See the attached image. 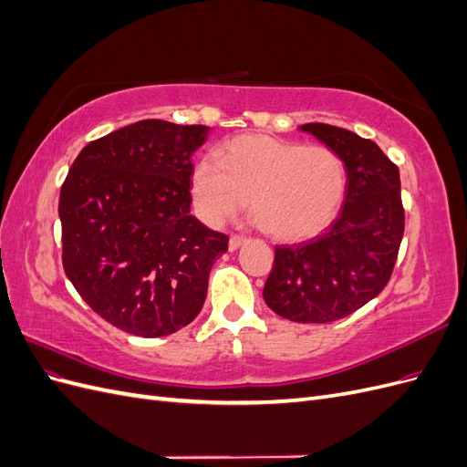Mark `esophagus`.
<instances>
[{
  "label": "esophagus",
  "instance_id": "obj_1",
  "mask_svg": "<svg viewBox=\"0 0 467 467\" xmlns=\"http://www.w3.org/2000/svg\"><path fill=\"white\" fill-rule=\"evenodd\" d=\"M244 244H245V237H244V235H235V234H234V235L230 237V244H228V249H230V251H235V249H239V247H242Z\"/></svg>",
  "mask_w": 467,
  "mask_h": 467
}]
</instances>
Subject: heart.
<instances>
[{
    "mask_svg": "<svg viewBox=\"0 0 467 467\" xmlns=\"http://www.w3.org/2000/svg\"><path fill=\"white\" fill-rule=\"evenodd\" d=\"M218 161L196 163L191 192L212 228L249 210L278 242H302L327 228L343 206L347 167L327 146H304L265 134L230 140Z\"/></svg>",
    "mask_w": 467,
    "mask_h": 467,
    "instance_id": "obj_1",
    "label": "heart"
}]
</instances>
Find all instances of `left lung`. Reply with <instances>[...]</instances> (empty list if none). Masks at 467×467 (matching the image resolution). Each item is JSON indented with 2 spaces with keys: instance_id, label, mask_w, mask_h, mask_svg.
<instances>
[{
  "instance_id": "left-lung-1",
  "label": "left lung",
  "mask_w": 467,
  "mask_h": 467,
  "mask_svg": "<svg viewBox=\"0 0 467 467\" xmlns=\"http://www.w3.org/2000/svg\"><path fill=\"white\" fill-rule=\"evenodd\" d=\"M300 130L343 158L345 202L321 235L275 249L263 298L285 319L329 323L357 312L386 288L405 230L401 181L398 165L372 140L323 122Z\"/></svg>"
}]
</instances>
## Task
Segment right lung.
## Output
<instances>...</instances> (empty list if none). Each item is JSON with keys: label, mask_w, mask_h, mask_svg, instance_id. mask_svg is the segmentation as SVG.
Returning a JSON list of instances; mask_svg holds the SVG:
<instances>
[{"label": "right lung", "mask_w": 467, "mask_h": 467, "mask_svg": "<svg viewBox=\"0 0 467 467\" xmlns=\"http://www.w3.org/2000/svg\"><path fill=\"white\" fill-rule=\"evenodd\" d=\"M208 126L148 119L93 140L60 191L66 276L95 314L138 337L171 335L204 306L228 235L191 214L192 153Z\"/></svg>", "instance_id": "1"}]
</instances>
